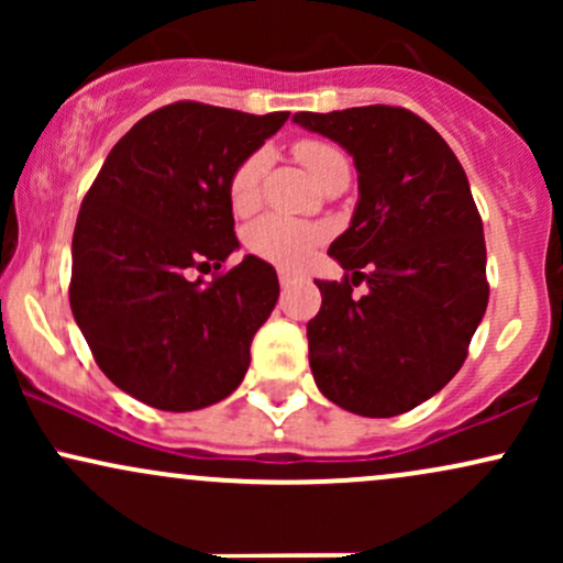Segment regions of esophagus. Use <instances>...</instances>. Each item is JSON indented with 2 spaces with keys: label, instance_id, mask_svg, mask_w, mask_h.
<instances>
[{
  "label": "esophagus",
  "instance_id": "obj_1",
  "mask_svg": "<svg viewBox=\"0 0 563 563\" xmlns=\"http://www.w3.org/2000/svg\"><path fill=\"white\" fill-rule=\"evenodd\" d=\"M277 277H280V286H283V288H288L290 283L296 280V275L288 273V269H280V273H277Z\"/></svg>",
  "mask_w": 563,
  "mask_h": 563
}]
</instances>
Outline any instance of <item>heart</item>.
<instances>
[{"mask_svg":"<svg viewBox=\"0 0 563 563\" xmlns=\"http://www.w3.org/2000/svg\"><path fill=\"white\" fill-rule=\"evenodd\" d=\"M296 158L307 166V172L322 185L333 172L349 169L346 156L325 140H299L294 145ZM267 169V156L262 151L251 153L241 161L230 177V206L238 217L251 214L262 200V177ZM322 241V230L318 224L301 222L283 214H267L254 222L245 232V245L251 254L260 260L277 264L283 269H301L312 260L314 249Z\"/></svg>","mask_w":563,"mask_h":563,"instance_id":"1","label":"heart"}]
</instances>
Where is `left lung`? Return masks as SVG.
I'll return each mask as SVG.
<instances>
[{
    "instance_id": "left-lung-1",
    "label": "left lung",
    "mask_w": 563,
    "mask_h": 563,
    "mask_svg": "<svg viewBox=\"0 0 563 563\" xmlns=\"http://www.w3.org/2000/svg\"><path fill=\"white\" fill-rule=\"evenodd\" d=\"M294 121L346 147L360 183L352 224L328 249L344 280H314V384L349 412L399 416L461 371L487 309V245L466 172L407 108L307 111ZM360 282L368 294L357 300Z\"/></svg>"
}]
</instances>
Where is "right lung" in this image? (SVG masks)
Returning a JSON list of instances; mask_svg holds the SVG:
<instances>
[{
	"mask_svg": "<svg viewBox=\"0 0 563 563\" xmlns=\"http://www.w3.org/2000/svg\"><path fill=\"white\" fill-rule=\"evenodd\" d=\"M288 121L179 100L113 145L81 200L70 309L100 371L169 412L230 397L275 309L273 264L238 249L230 177ZM190 268L216 275L190 282Z\"/></svg>",
	"mask_w": 563,
	"mask_h": 563,
	"instance_id": "1",
	"label": "right lung"
}]
</instances>
